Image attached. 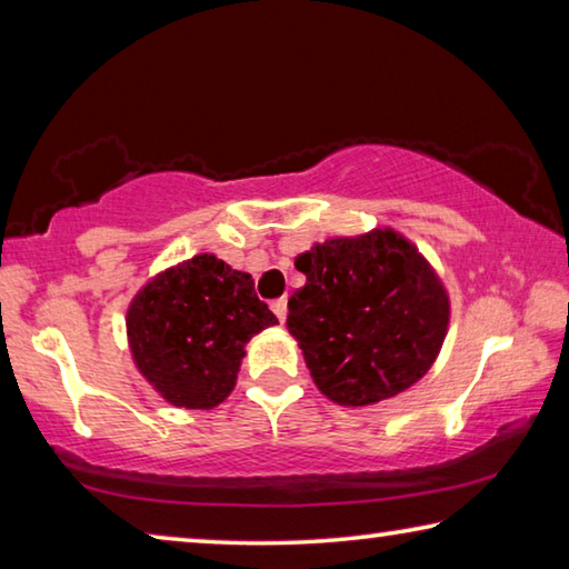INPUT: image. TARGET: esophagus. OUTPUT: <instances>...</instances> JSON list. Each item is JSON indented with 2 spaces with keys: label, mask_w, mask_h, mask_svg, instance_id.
<instances>
[{
  "label": "esophagus",
  "mask_w": 569,
  "mask_h": 569,
  "mask_svg": "<svg viewBox=\"0 0 569 569\" xmlns=\"http://www.w3.org/2000/svg\"><path fill=\"white\" fill-rule=\"evenodd\" d=\"M271 308H273V313L278 316V321H286V313H288V298L283 296V298H276V301L271 303Z\"/></svg>",
  "instance_id": "obj_1"
}]
</instances>
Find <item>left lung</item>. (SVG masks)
<instances>
[{"label": "left lung", "instance_id": "left-lung-1", "mask_svg": "<svg viewBox=\"0 0 569 569\" xmlns=\"http://www.w3.org/2000/svg\"><path fill=\"white\" fill-rule=\"evenodd\" d=\"M306 286L286 326L326 397L363 407L417 383L445 341L449 298L437 273L393 230L333 238L296 258Z\"/></svg>", "mask_w": 569, "mask_h": 569}]
</instances>
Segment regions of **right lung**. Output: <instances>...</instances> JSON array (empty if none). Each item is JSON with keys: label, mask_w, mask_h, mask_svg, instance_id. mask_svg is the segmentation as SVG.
Listing matches in <instances>:
<instances>
[{"label": "right lung", "mask_w": 569, "mask_h": 569, "mask_svg": "<svg viewBox=\"0 0 569 569\" xmlns=\"http://www.w3.org/2000/svg\"><path fill=\"white\" fill-rule=\"evenodd\" d=\"M278 323L253 278L216 256L170 268L134 296L128 336L134 363L176 407L210 409L236 387L250 336Z\"/></svg>", "instance_id": "obj_1"}]
</instances>
